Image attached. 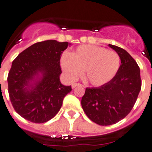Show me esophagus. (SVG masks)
Masks as SVG:
<instances>
[{"instance_id": "esophagus-1", "label": "esophagus", "mask_w": 152, "mask_h": 152, "mask_svg": "<svg viewBox=\"0 0 152 152\" xmlns=\"http://www.w3.org/2000/svg\"><path fill=\"white\" fill-rule=\"evenodd\" d=\"M77 86H81V85L80 84H78V83H74V84H72V88H76V87Z\"/></svg>"}]
</instances>
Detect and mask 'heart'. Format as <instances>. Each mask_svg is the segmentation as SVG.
I'll list each match as a JSON object with an SVG mask.
<instances>
[{
  "instance_id": "obj_1",
  "label": "heart",
  "mask_w": 152,
  "mask_h": 152,
  "mask_svg": "<svg viewBox=\"0 0 152 152\" xmlns=\"http://www.w3.org/2000/svg\"><path fill=\"white\" fill-rule=\"evenodd\" d=\"M120 66V57L114 50L96 45H81L74 52L64 53L61 67L69 81L84 75L92 85H103L115 76Z\"/></svg>"
}]
</instances>
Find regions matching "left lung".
Listing matches in <instances>:
<instances>
[{"mask_svg": "<svg viewBox=\"0 0 152 152\" xmlns=\"http://www.w3.org/2000/svg\"><path fill=\"white\" fill-rule=\"evenodd\" d=\"M116 51L121 65L111 81L98 88H87L81 98L86 115L100 125H111L127 116L135 104L141 88L140 68L123 48L108 45Z\"/></svg>", "mask_w": 152, "mask_h": 152, "instance_id": "1", "label": "left lung"}]
</instances>
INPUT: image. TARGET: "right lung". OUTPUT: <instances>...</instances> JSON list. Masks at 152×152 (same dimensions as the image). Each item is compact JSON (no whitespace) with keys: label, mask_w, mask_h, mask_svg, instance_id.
Listing matches in <instances>:
<instances>
[{"label":"right lung","mask_w":152,"mask_h":152,"mask_svg":"<svg viewBox=\"0 0 152 152\" xmlns=\"http://www.w3.org/2000/svg\"><path fill=\"white\" fill-rule=\"evenodd\" d=\"M71 44L56 40L37 42L18 54L7 77L11 104L18 115L34 123L53 118L71 86L62 85L61 55Z\"/></svg>","instance_id":"add662e5"}]
</instances>
